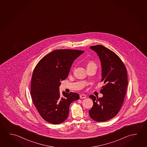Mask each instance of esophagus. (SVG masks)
Listing matches in <instances>:
<instances>
[{"label": "esophagus", "mask_w": 147, "mask_h": 147, "mask_svg": "<svg viewBox=\"0 0 147 147\" xmlns=\"http://www.w3.org/2000/svg\"><path fill=\"white\" fill-rule=\"evenodd\" d=\"M86 95L85 94H81L80 95V98L82 99L86 98Z\"/></svg>", "instance_id": "34e87169"}]
</instances>
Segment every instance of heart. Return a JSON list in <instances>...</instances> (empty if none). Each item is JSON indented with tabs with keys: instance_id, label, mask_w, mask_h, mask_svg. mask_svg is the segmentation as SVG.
<instances>
[{
	"instance_id": "heart-1",
	"label": "heart",
	"mask_w": 147,
	"mask_h": 147,
	"mask_svg": "<svg viewBox=\"0 0 147 147\" xmlns=\"http://www.w3.org/2000/svg\"><path fill=\"white\" fill-rule=\"evenodd\" d=\"M91 64H94V63H92V62H90V63H89L88 65H91Z\"/></svg>"
}]
</instances>
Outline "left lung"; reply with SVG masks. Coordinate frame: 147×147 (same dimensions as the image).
<instances>
[{"instance_id": "8db88e82", "label": "left lung", "mask_w": 147, "mask_h": 147, "mask_svg": "<svg viewBox=\"0 0 147 147\" xmlns=\"http://www.w3.org/2000/svg\"><path fill=\"white\" fill-rule=\"evenodd\" d=\"M90 48L100 60L101 81L105 86L100 90L102 97L89 96L93 101L89 115L95 121L103 122L115 117L123 105L128 84L127 69L120 58L109 49L101 45Z\"/></svg>"}]
</instances>
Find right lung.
<instances>
[{
	"instance_id": "obj_1",
	"label": "right lung",
	"mask_w": 147,
	"mask_h": 147,
	"mask_svg": "<svg viewBox=\"0 0 147 147\" xmlns=\"http://www.w3.org/2000/svg\"><path fill=\"white\" fill-rule=\"evenodd\" d=\"M84 51L60 49L43 57L34 69L32 76L31 94L37 111L43 119L58 125L67 119L69 106L80 98L79 94L63 92L61 81L65 80L73 61Z\"/></svg>"
}]
</instances>
